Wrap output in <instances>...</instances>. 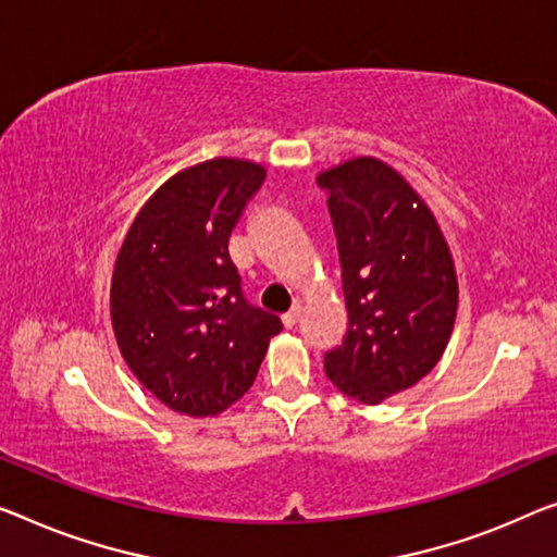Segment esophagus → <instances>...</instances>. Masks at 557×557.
I'll return each instance as SVG.
<instances>
[{
    "label": "esophagus",
    "instance_id": "1",
    "mask_svg": "<svg viewBox=\"0 0 557 557\" xmlns=\"http://www.w3.org/2000/svg\"><path fill=\"white\" fill-rule=\"evenodd\" d=\"M300 318H302V310H300V307H293V310H289V312H285V314H282V325H285V327H295L297 325V322H300Z\"/></svg>",
    "mask_w": 557,
    "mask_h": 557
}]
</instances>
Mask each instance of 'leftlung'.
<instances>
[{
  "label": "left lung",
  "mask_w": 557,
  "mask_h": 557,
  "mask_svg": "<svg viewBox=\"0 0 557 557\" xmlns=\"http://www.w3.org/2000/svg\"><path fill=\"white\" fill-rule=\"evenodd\" d=\"M347 307L343 345L325 352L339 393L364 405L412 387L443 358L458 277L433 212L385 162L322 172Z\"/></svg>",
  "instance_id": "obj_1"
}]
</instances>
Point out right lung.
<instances>
[{
	"label": "right lung",
	"mask_w": 557,
	"mask_h": 557,
	"mask_svg": "<svg viewBox=\"0 0 557 557\" xmlns=\"http://www.w3.org/2000/svg\"><path fill=\"white\" fill-rule=\"evenodd\" d=\"M264 182L243 160L195 164L149 197L114 264L110 312L124 362L157 400L214 414L255 383L277 314L247 302L230 235Z\"/></svg>",
	"instance_id": "right-lung-1"
}]
</instances>
